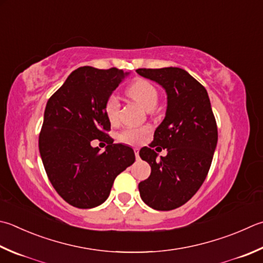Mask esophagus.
Returning a JSON list of instances; mask_svg holds the SVG:
<instances>
[{"mask_svg": "<svg viewBox=\"0 0 263 263\" xmlns=\"http://www.w3.org/2000/svg\"><path fill=\"white\" fill-rule=\"evenodd\" d=\"M134 151H135L136 160H140V150H138V148H134Z\"/></svg>", "mask_w": 263, "mask_h": 263, "instance_id": "34e87169", "label": "esophagus"}]
</instances>
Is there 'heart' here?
<instances>
[{"label": "heart", "instance_id": "1", "mask_svg": "<svg viewBox=\"0 0 263 263\" xmlns=\"http://www.w3.org/2000/svg\"><path fill=\"white\" fill-rule=\"evenodd\" d=\"M127 95L133 101L140 104L146 111L155 110L158 104V98H159L155 86L146 80H143V79H138L128 87ZM104 111H105L106 118L111 122L118 121L119 112H120V103H119L117 96L111 95L107 98L105 105H104ZM145 134L146 132L143 129H127L121 133L120 140L125 143L138 144V143L144 141Z\"/></svg>", "mask_w": 263, "mask_h": 263}]
</instances>
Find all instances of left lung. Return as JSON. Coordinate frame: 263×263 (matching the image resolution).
<instances>
[{"instance_id": "1", "label": "left lung", "mask_w": 263, "mask_h": 263, "mask_svg": "<svg viewBox=\"0 0 263 263\" xmlns=\"http://www.w3.org/2000/svg\"><path fill=\"white\" fill-rule=\"evenodd\" d=\"M141 77L165 89L166 115L150 146L140 157L151 166V174L138 184L142 200L157 211L184 205L199 190L210 171L217 143V127L206 89L178 67L138 68ZM166 148L157 158L153 150Z\"/></svg>"}]
</instances>
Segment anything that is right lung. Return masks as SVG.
<instances>
[{
  "label": "right lung",
  "mask_w": 263,
  "mask_h": 263,
  "mask_svg": "<svg viewBox=\"0 0 263 263\" xmlns=\"http://www.w3.org/2000/svg\"><path fill=\"white\" fill-rule=\"evenodd\" d=\"M128 74L116 67H79L47 103L40 155L54 190L78 209L103 204L116 177L135 161L130 146L113 144L105 133L111 123L104 105ZM103 138L108 146L100 154L90 143Z\"/></svg>",
  "instance_id": "1"
}]
</instances>
